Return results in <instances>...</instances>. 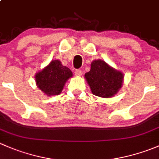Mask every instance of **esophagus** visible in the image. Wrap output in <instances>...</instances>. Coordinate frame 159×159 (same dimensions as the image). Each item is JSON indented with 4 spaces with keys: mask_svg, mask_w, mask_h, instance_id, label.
<instances>
[{
    "mask_svg": "<svg viewBox=\"0 0 159 159\" xmlns=\"http://www.w3.org/2000/svg\"><path fill=\"white\" fill-rule=\"evenodd\" d=\"M75 75L77 76H81L82 75V71L80 69H76L75 70Z\"/></svg>",
    "mask_w": 159,
    "mask_h": 159,
    "instance_id": "obj_1",
    "label": "esophagus"
}]
</instances>
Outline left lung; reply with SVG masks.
Segmentation results:
<instances>
[{"label":"left lung","instance_id":"8db88e82","mask_svg":"<svg viewBox=\"0 0 159 159\" xmlns=\"http://www.w3.org/2000/svg\"><path fill=\"white\" fill-rule=\"evenodd\" d=\"M93 94L102 98L115 95L121 89L123 75L107 65L104 61H94L91 70L84 75Z\"/></svg>","mask_w":159,"mask_h":159}]
</instances>
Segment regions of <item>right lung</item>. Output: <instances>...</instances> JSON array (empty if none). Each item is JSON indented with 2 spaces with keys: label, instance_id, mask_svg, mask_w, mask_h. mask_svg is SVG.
I'll list each match as a JSON object with an SVG mask.
<instances>
[{
  "label": "right lung",
  "instance_id": "obj_1",
  "mask_svg": "<svg viewBox=\"0 0 159 159\" xmlns=\"http://www.w3.org/2000/svg\"><path fill=\"white\" fill-rule=\"evenodd\" d=\"M70 77L71 70L63 66L58 60H55L35 75V81L44 94L48 96L57 95L61 92L65 82Z\"/></svg>",
  "mask_w": 159,
  "mask_h": 159
}]
</instances>
